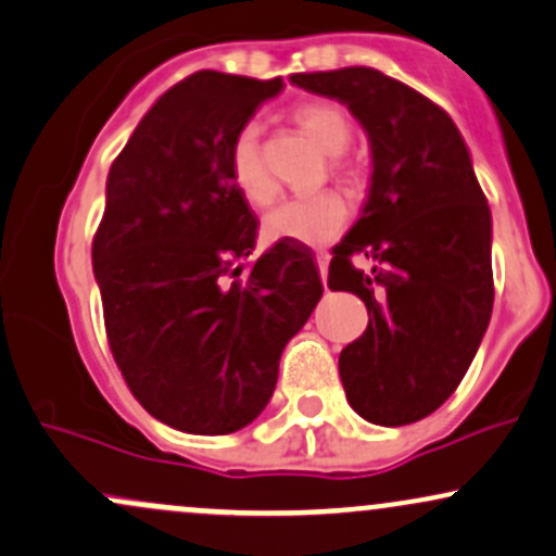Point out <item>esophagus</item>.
<instances>
[{
    "mask_svg": "<svg viewBox=\"0 0 556 556\" xmlns=\"http://www.w3.org/2000/svg\"><path fill=\"white\" fill-rule=\"evenodd\" d=\"M328 263H330V254L317 252V267H319V278H323V283L328 280Z\"/></svg>",
    "mask_w": 556,
    "mask_h": 556,
    "instance_id": "1",
    "label": "esophagus"
}]
</instances>
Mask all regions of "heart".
<instances>
[{
    "label": "heart",
    "instance_id": "b5f03b06",
    "mask_svg": "<svg viewBox=\"0 0 556 556\" xmlns=\"http://www.w3.org/2000/svg\"><path fill=\"white\" fill-rule=\"evenodd\" d=\"M291 119L304 129L319 148L328 150L330 155H341L354 142V124L341 106L336 103L312 101L302 103L291 111ZM228 172L237 192L254 207H265L276 198V181L267 174L260 150V129L254 124L241 127L233 137L231 150H228ZM332 172L341 174L351 187H364L367 174L358 163L336 159ZM349 202L336 189L309 194V198L286 200L265 218V239L267 241H299L306 247L328 244L343 231L349 220Z\"/></svg>",
    "mask_w": 556,
    "mask_h": 556
}]
</instances>
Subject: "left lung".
Wrapping results in <instances>:
<instances>
[{"instance_id":"left-lung-1","label":"left lung","mask_w":556,"mask_h":556,"mask_svg":"<svg viewBox=\"0 0 556 556\" xmlns=\"http://www.w3.org/2000/svg\"><path fill=\"white\" fill-rule=\"evenodd\" d=\"M291 83L338 98L369 135V200L328 270L332 291L367 304L369 325L338 369L358 416L414 424L455 393L492 317L484 189L447 111L406 83L371 67L299 72ZM356 256L372 270L356 268Z\"/></svg>"}]
</instances>
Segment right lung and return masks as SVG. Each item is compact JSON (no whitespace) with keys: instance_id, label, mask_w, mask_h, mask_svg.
I'll list each match as a JSON object with an SVG mask.
<instances>
[{"instance_id":"add662e5","label":"right lung","mask_w":556,"mask_h":556,"mask_svg":"<svg viewBox=\"0 0 556 556\" xmlns=\"http://www.w3.org/2000/svg\"><path fill=\"white\" fill-rule=\"evenodd\" d=\"M280 77L200 70L142 116L109 168L93 237L103 325L124 382L150 416L228 434L267 406L286 343L319 296L306 247L254 263L260 220L228 172L233 137Z\"/></svg>"}]
</instances>
